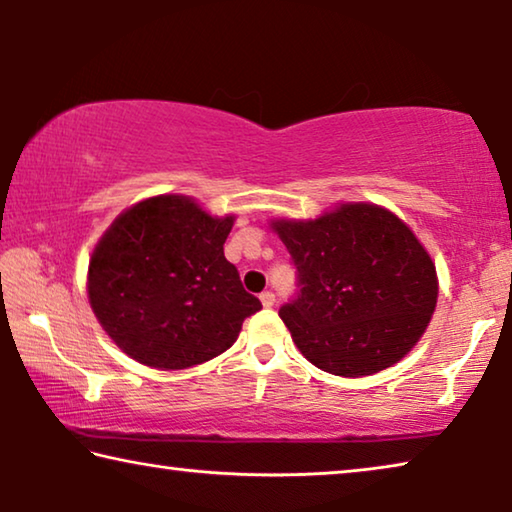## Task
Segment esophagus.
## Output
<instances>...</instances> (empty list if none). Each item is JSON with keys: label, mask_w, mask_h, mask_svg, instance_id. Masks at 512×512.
Returning a JSON list of instances; mask_svg holds the SVG:
<instances>
[{"label": "esophagus", "mask_w": 512, "mask_h": 512, "mask_svg": "<svg viewBox=\"0 0 512 512\" xmlns=\"http://www.w3.org/2000/svg\"><path fill=\"white\" fill-rule=\"evenodd\" d=\"M259 300H262L264 307H273L275 305V293L273 291H264L262 296H259Z\"/></svg>", "instance_id": "34e87169"}]
</instances>
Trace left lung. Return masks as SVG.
Returning <instances> with one entry per match:
<instances>
[{
  "label": "left lung",
  "instance_id": "obj_1",
  "mask_svg": "<svg viewBox=\"0 0 512 512\" xmlns=\"http://www.w3.org/2000/svg\"><path fill=\"white\" fill-rule=\"evenodd\" d=\"M298 268V298L280 309L316 368L366 377L409 354L438 300V275L409 225L372 203H341L318 219H275Z\"/></svg>",
  "mask_w": 512,
  "mask_h": 512
}]
</instances>
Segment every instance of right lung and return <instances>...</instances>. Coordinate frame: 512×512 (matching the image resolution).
I'll use <instances>...</instances> for the list:
<instances>
[{
    "mask_svg": "<svg viewBox=\"0 0 512 512\" xmlns=\"http://www.w3.org/2000/svg\"><path fill=\"white\" fill-rule=\"evenodd\" d=\"M235 214L162 194L121 212L94 246L88 298L121 352L158 370L210 361L237 341L262 302L223 255Z\"/></svg>",
    "mask_w": 512,
    "mask_h": 512,
    "instance_id": "obj_1",
    "label": "right lung"
}]
</instances>
